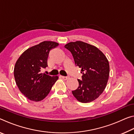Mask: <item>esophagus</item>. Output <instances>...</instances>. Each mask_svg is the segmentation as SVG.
Here are the masks:
<instances>
[{"label": "esophagus", "instance_id": "esophagus-1", "mask_svg": "<svg viewBox=\"0 0 134 134\" xmlns=\"http://www.w3.org/2000/svg\"><path fill=\"white\" fill-rule=\"evenodd\" d=\"M61 77H62L63 79H64V80H66L69 79V77H66V76H61Z\"/></svg>", "mask_w": 134, "mask_h": 134}]
</instances>
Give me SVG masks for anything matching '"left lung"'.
Segmentation results:
<instances>
[{"label":"left lung","mask_w":134,"mask_h":134,"mask_svg":"<svg viewBox=\"0 0 134 134\" xmlns=\"http://www.w3.org/2000/svg\"><path fill=\"white\" fill-rule=\"evenodd\" d=\"M64 47L73 57L76 66L81 68V80L79 87L72 91L81 103H89L102 93L109 76V64L104 54L97 47L82 41L71 42Z\"/></svg>","instance_id":"1"}]
</instances>
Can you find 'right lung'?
<instances>
[{"mask_svg":"<svg viewBox=\"0 0 134 134\" xmlns=\"http://www.w3.org/2000/svg\"><path fill=\"white\" fill-rule=\"evenodd\" d=\"M58 45L53 41H43L25 51L16 62L13 72L16 83L22 93L32 101L44 99L58 80V76H50L41 71L48 66L49 51Z\"/></svg>","mask_w":134,"mask_h":134,"instance_id":"add662e5","label":"right lung"}]
</instances>
